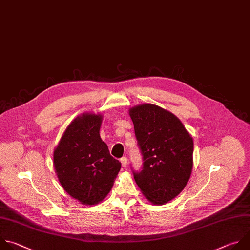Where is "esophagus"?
<instances>
[{
    "mask_svg": "<svg viewBox=\"0 0 250 250\" xmlns=\"http://www.w3.org/2000/svg\"><path fill=\"white\" fill-rule=\"evenodd\" d=\"M120 162H121V165H122V167H127V164H128V160H127V158H126V157H123V158H121Z\"/></svg>",
    "mask_w": 250,
    "mask_h": 250,
    "instance_id": "esophagus-1",
    "label": "esophagus"
}]
</instances>
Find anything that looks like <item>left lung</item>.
Returning <instances> with one entry per match:
<instances>
[{
	"instance_id": "left-lung-1",
	"label": "left lung",
	"mask_w": 250,
	"mask_h": 250,
	"mask_svg": "<svg viewBox=\"0 0 250 250\" xmlns=\"http://www.w3.org/2000/svg\"><path fill=\"white\" fill-rule=\"evenodd\" d=\"M143 156V168L133 171L144 196L165 204L186 186L193 167V139L171 112L151 104L129 109Z\"/></svg>"
}]
</instances>
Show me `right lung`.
<instances>
[{
	"mask_svg": "<svg viewBox=\"0 0 250 250\" xmlns=\"http://www.w3.org/2000/svg\"><path fill=\"white\" fill-rule=\"evenodd\" d=\"M102 122V114L76 117L54 149V168L62 187L83 205L103 201L121 168L99 135Z\"/></svg>",
	"mask_w": 250,
	"mask_h": 250,
	"instance_id": "right-lung-1",
	"label": "right lung"
}]
</instances>
